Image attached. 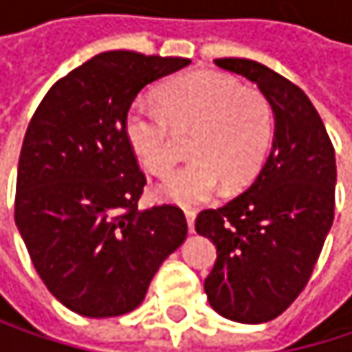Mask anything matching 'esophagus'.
I'll return each instance as SVG.
<instances>
[{
  "mask_svg": "<svg viewBox=\"0 0 352 352\" xmlns=\"http://www.w3.org/2000/svg\"><path fill=\"white\" fill-rule=\"evenodd\" d=\"M195 210H185V218H187V228L189 232H193V226H195Z\"/></svg>",
  "mask_w": 352,
  "mask_h": 352,
  "instance_id": "obj_1",
  "label": "esophagus"
}]
</instances>
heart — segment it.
I'll list each match as a JSON object with an SVG mask.
<instances>
[{
	"label": "heart",
	"instance_id": "b5f03b06",
	"mask_svg": "<svg viewBox=\"0 0 352 352\" xmlns=\"http://www.w3.org/2000/svg\"><path fill=\"white\" fill-rule=\"evenodd\" d=\"M159 103L138 98L126 113V140L153 175H167L179 159L177 134H193V161L165 179L157 195L177 206H199L226 183L241 189L263 167L273 140V107L258 91L222 73L197 71L159 89Z\"/></svg>",
	"mask_w": 352,
	"mask_h": 352
}]
</instances>
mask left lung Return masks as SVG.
<instances>
[{"instance_id": "left-lung-1", "label": "left lung", "mask_w": 352, "mask_h": 352, "mask_svg": "<svg viewBox=\"0 0 352 352\" xmlns=\"http://www.w3.org/2000/svg\"><path fill=\"white\" fill-rule=\"evenodd\" d=\"M252 81L273 107L271 153L250 187L218 210H204L197 234L218 258L204 292L220 316L263 324L283 314L306 287L334 220V148L308 96L248 58H216Z\"/></svg>"}]
</instances>
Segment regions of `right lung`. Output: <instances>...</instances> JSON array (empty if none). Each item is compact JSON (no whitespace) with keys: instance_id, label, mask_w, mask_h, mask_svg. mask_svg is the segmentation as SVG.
Here are the masks:
<instances>
[{"instance_id":"add662e5","label":"right lung","mask_w":352,"mask_h":352,"mask_svg":"<svg viewBox=\"0 0 352 352\" xmlns=\"http://www.w3.org/2000/svg\"><path fill=\"white\" fill-rule=\"evenodd\" d=\"M189 63L102 52L58 79L28 124L16 226L48 292L81 316L138 308L163 261L187 236L175 206L138 210L146 179L124 120L146 85Z\"/></svg>"}]
</instances>
